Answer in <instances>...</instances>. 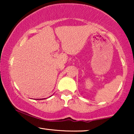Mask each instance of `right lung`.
I'll return each mask as SVG.
<instances>
[{"label": "right lung", "instance_id": "1", "mask_svg": "<svg viewBox=\"0 0 134 134\" xmlns=\"http://www.w3.org/2000/svg\"><path fill=\"white\" fill-rule=\"evenodd\" d=\"M36 99V100H37Z\"/></svg>", "mask_w": 134, "mask_h": 134}]
</instances>
